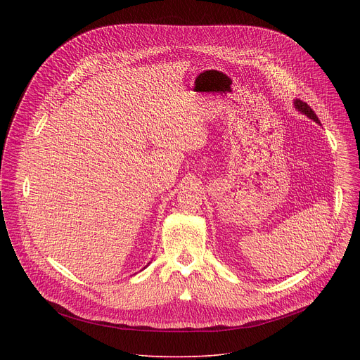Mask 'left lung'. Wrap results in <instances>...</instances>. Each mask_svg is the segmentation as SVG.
I'll list each match as a JSON object with an SVG mask.
<instances>
[{
    "label": "left lung",
    "instance_id": "obj_1",
    "mask_svg": "<svg viewBox=\"0 0 360 360\" xmlns=\"http://www.w3.org/2000/svg\"><path fill=\"white\" fill-rule=\"evenodd\" d=\"M295 107H296L297 111H300L302 114L307 115L311 120H314V121H316L318 124H321V122H319V118H318L316 114H315V111H314L309 105H307L306 102H303V101H300V99H296V101H295Z\"/></svg>",
    "mask_w": 360,
    "mask_h": 360
}]
</instances>
